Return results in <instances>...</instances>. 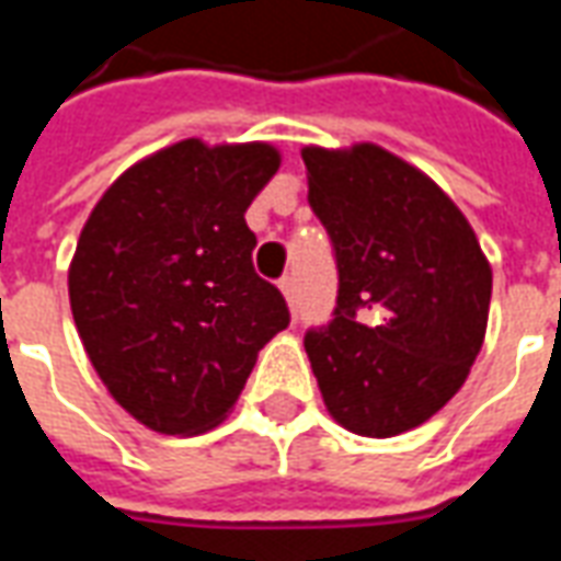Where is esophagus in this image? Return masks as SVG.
Instances as JSON below:
<instances>
[{"instance_id":"34e87169","label":"esophagus","mask_w":561,"mask_h":561,"mask_svg":"<svg viewBox=\"0 0 561 561\" xmlns=\"http://www.w3.org/2000/svg\"><path fill=\"white\" fill-rule=\"evenodd\" d=\"M279 288H282V294H285L288 306H291L294 312H297V282H294V276H282Z\"/></svg>"}]
</instances>
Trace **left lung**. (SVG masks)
Masks as SVG:
<instances>
[{
    "label": "left lung",
    "mask_w": 561,
    "mask_h": 561,
    "mask_svg": "<svg viewBox=\"0 0 561 561\" xmlns=\"http://www.w3.org/2000/svg\"><path fill=\"white\" fill-rule=\"evenodd\" d=\"M333 245V318L304 336L328 412L357 435L421 426L481 352L493 270L457 204L388 149H304Z\"/></svg>",
    "instance_id": "left-lung-1"
}]
</instances>
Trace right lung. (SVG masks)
<instances>
[{
	"mask_svg": "<svg viewBox=\"0 0 561 561\" xmlns=\"http://www.w3.org/2000/svg\"><path fill=\"white\" fill-rule=\"evenodd\" d=\"M276 171L270 144L180 140L128 168L80 231L68 270L80 340L111 397L156 433L216 426L291 321L252 267L245 225Z\"/></svg>",
	"mask_w": 561,
	"mask_h": 561,
	"instance_id": "right-lung-1",
	"label": "right lung"
}]
</instances>
